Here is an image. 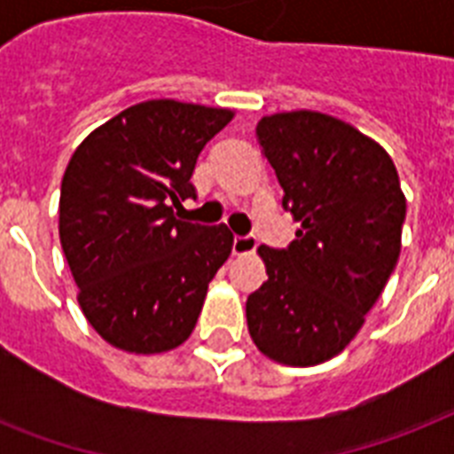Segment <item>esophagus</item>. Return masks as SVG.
Segmentation results:
<instances>
[{"mask_svg": "<svg viewBox=\"0 0 454 454\" xmlns=\"http://www.w3.org/2000/svg\"><path fill=\"white\" fill-rule=\"evenodd\" d=\"M256 249V238L254 235H235L233 238V254H252Z\"/></svg>", "mask_w": 454, "mask_h": 454, "instance_id": "34e87169", "label": "esophagus"}]
</instances>
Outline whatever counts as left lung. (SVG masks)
I'll use <instances>...</instances> for the list:
<instances>
[{"label":"left lung","mask_w":454,"mask_h":454,"mask_svg":"<svg viewBox=\"0 0 454 454\" xmlns=\"http://www.w3.org/2000/svg\"><path fill=\"white\" fill-rule=\"evenodd\" d=\"M256 138L301 228L287 249H256L269 280L247 299L249 334L276 363L317 365L344 351L387 287L405 195L388 153L337 117L276 113Z\"/></svg>","instance_id":"left-lung-1"}]
</instances>
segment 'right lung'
<instances>
[{
  "mask_svg": "<svg viewBox=\"0 0 454 454\" xmlns=\"http://www.w3.org/2000/svg\"><path fill=\"white\" fill-rule=\"evenodd\" d=\"M233 110L137 103L89 134L60 184L59 235L98 334L129 353H164L191 337L207 287L233 249L223 223L178 221L195 198L198 155Z\"/></svg>",
  "mask_w": 454,
  "mask_h": 454,
  "instance_id": "1",
  "label": "right lung"
}]
</instances>
